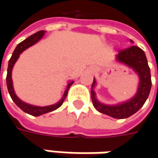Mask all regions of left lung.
Listing matches in <instances>:
<instances>
[{
  "label": "left lung",
  "mask_w": 158,
  "mask_h": 158,
  "mask_svg": "<svg viewBox=\"0 0 158 158\" xmlns=\"http://www.w3.org/2000/svg\"><path fill=\"white\" fill-rule=\"evenodd\" d=\"M117 59L135 70L140 76V84L137 94L134 98L124 104L118 106H106L98 102L95 98L94 90L91 89V99L95 108L101 113L115 118H126L139 111L147 100L151 89V76L145 53L138 46H132L120 50ZM94 85L95 80L91 88H93Z\"/></svg>",
  "instance_id": "obj_1"
}]
</instances>
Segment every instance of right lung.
<instances>
[{
	"label": "right lung",
	"mask_w": 158,
	"mask_h": 158,
	"mask_svg": "<svg viewBox=\"0 0 158 158\" xmlns=\"http://www.w3.org/2000/svg\"><path fill=\"white\" fill-rule=\"evenodd\" d=\"M45 31H38L37 33H34L33 35L30 36L29 38H27L26 40H24L23 41H22L21 43H19L16 47H15V51L13 52L12 56L10 58V60H9V66H8V73H7V77H6V81H7V87H8V90H9V93L12 98V100L15 102V104L16 106H18L21 110H23L24 112H26L28 114H31L32 116H40L42 115L44 113L46 112H50L56 110L57 108H59L60 106L63 104L64 100L68 95V91H69V89L70 88V86L73 84L74 81H71L69 82L68 86H67V89L65 90L64 92L63 97L61 98V100L59 101L57 104L55 105H52V106H44V107H40V106H31V105H28L26 103L23 102L20 100L16 96H15V92H14V89H13V83H12V79H11V73H12V69H13V66L15 63V61L17 60V59L19 57L20 53L23 52L25 49H27L28 47L34 45L35 43H37L39 40L44 36Z\"/></svg>",
	"instance_id": "right-lung-1"
}]
</instances>
